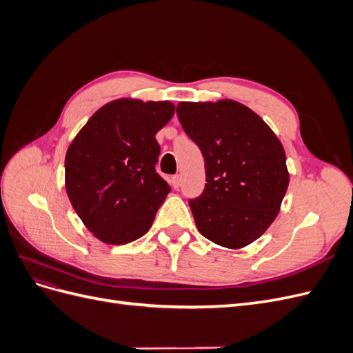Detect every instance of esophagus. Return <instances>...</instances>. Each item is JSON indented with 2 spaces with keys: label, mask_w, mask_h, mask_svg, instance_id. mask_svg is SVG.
Here are the masks:
<instances>
[{
  "label": "esophagus",
  "mask_w": 353,
  "mask_h": 353,
  "mask_svg": "<svg viewBox=\"0 0 353 353\" xmlns=\"http://www.w3.org/2000/svg\"><path fill=\"white\" fill-rule=\"evenodd\" d=\"M170 181H172V185H174L175 188H178V187H179V183H181V176H179V175H174L172 179H170Z\"/></svg>",
  "instance_id": "1"
}]
</instances>
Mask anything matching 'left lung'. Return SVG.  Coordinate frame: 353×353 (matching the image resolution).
Instances as JSON below:
<instances>
[{
	"mask_svg": "<svg viewBox=\"0 0 353 353\" xmlns=\"http://www.w3.org/2000/svg\"><path fill=\"white\" fill-rule=\"evenodd\" d=\"M176 114L205 159L206 187L190 200L197 230L227 249L258 240L279 215L290 179L283 144L234 100L181 101Z\"/></svg>",
	"mask_w": 353,
	"mask_h": 353,
	"instance_id": "1",
	"label": "left lung"
}]
</instances>
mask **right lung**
Returning <instances> with one entry per match:
<instances>
[{"label": "right lung", "instance_id": "1", "mask_svg": "<svg viewBox=\"0 0 353 353\" xmlns=\"http://www.w3.org/2000/svg\"><path fill=\"white\" fill-rule=\"evenodd\" d=\"M174 113L170 101L113 100L73 138L65 159L66 193L100 241L126 244L150 230L170 191L156 172V134Z\"/></svg>", "mask_w": 353, "mask_h": 353}]
</instances>
